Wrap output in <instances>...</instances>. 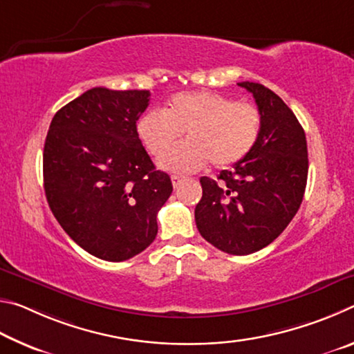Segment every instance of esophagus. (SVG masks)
<instances>
[{
  "label": "esophagus",
  "mask_w": 354,
  "mask_h": 354,
  "mask_svg": "<svg viewBox=\"0 0 354 354\" xmlns=\"http://www.w3.org/2000/svg\"><path fill=\"white\" fill-rule=\"evenodd\" d=\"M184 179V176H179V175H173L171 176V184H173V187H178L179 184H181V181Z\"/></svg>",
  "instance_id": "esophagus-1"
}]
</instances>
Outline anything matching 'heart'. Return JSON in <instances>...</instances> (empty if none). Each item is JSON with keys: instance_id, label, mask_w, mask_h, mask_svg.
Instances as JSON below:
<instances>
[{"instance_id": "obj_1", "label": "heart", "mask_w": 354, "mask_h": 354, "mask_svg": "<svg viewBox=\"0 0 354 354\" xmlns=\"http://www.w3.org/2000/svg\"><path fill=\"white\" fill-rule=\"evenodd\" d=\"M261 129L259 107L205 91L173 95L165 111L151 109L137 122V133L153 156L164 154L183 132L188 136L187 142L159 160L170 171L200 170L207 160L217 169L236 165L253 151Z\"/></svg>"}]
</instances>
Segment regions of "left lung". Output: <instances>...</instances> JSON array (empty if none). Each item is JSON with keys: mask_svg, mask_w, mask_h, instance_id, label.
Returning a JSON list of instances; mask_svg holds the SVG:
<instances>
[{"mask_svg": "<svg viewBox=\"0 0 354 354\" xmlns=\"http://www.w3.org/2000/svg\"><path fill=\"white\" fill-rule=\"evenodd\" d=\"M262 113L259 140L247 158L217 181L200 179L195 207L200 234L227 254L245 256L270 245L295 217L308 181L304 129L289 106L257 82H239Z\"/></svg>", "mask_w": 354, "mask_h": 354, "instance_id": "left-lung-1", "label": "left lung"}]
</instances>
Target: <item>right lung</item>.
Masks as SVG:
<instances>
[{
	"label": "right lung",
	"mask_w": 354,
	"mask_h": 354,
	"mask_svg": "<svg viewBox=\"0 0 354 354\" xmlns=\"http://www.w3.org/2000/svg\"><path fill=\"white\" fill-rule=\"evenodd\" d=\"M148 91L93 87L53 117L44 148L48 205L82 250L109 262L142 253L173 192L137 133Z\"/></svg>",
	"instance_id": "1"
}]
</instances>
